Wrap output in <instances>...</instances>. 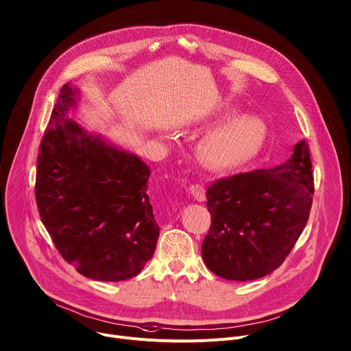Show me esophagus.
Returning <instances> with one entry per match:
<instances>
[{
	"label": "esophagus",
	"mask_w": 351,
	"mask_h": 351,
	"mask_svg": "<svg viewBox=\"0 0 351 351\" xmlns=\"http://www.w3.org/2000/svg\"><path fill=\"white\" fill-rule=\"evenodd\" d=\"M189 192L192 193V196L197 200V202H204L206 200V190L202 184H190Z\"/></svg>",
	"instance_id": "34e87169"
}]
</instances>
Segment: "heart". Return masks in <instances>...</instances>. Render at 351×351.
<instances>
[{"mask_svg":"<svg viewBox=\"0 0 351 351\" xmlns=\"http://www.w3.org/2000/svg\"><path fill=\"white\" fill-rule=\"evenodd\" d=\"M265 137L266 127L259 119L241 116L207 134L199 147L200 156L213 168H235L261 149Z\"/></svg>","mask_w":351,"mask_h":351,"instance_id":"1","label":"heart"}]
</instances>
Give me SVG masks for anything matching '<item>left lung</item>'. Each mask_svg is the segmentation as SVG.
Listing matches in <instances>:
<instances>
[{
    "mask_svg": "<svg viewBox=\"0 0 351 351\" xmlns=\"http://www.w3.org/2000/svg\"><path fill=\"white\" fill-rule=\"evenodd\" d=\"M313 190L304 140L282 165L215 180L206 193L211 214L202 245L206 266L234 281L256 280L278 269L306 226Z\"/></svg>",
    "mask_w": 351,
    "mask_h": 351,
    "instance_id": "1",
    "label": "left lung"
}]
</instances>
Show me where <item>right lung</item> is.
<instances>
[{"mask_svg":"<svg viewBox=\"0 0 351 351\" xmlns=\"http://www.w3.org/2000/svg\"><path fill=\"white\" fill-rule=\"evenodd\" d=\"M75 93L60 89L42 137L35 196L40 219L61 258L92 280L137 276L159 237L141 159L88 134L69 110Z\"/></svg>","mask_w":351,"mask_h":351,"instance_id":"add662e5","label":"right lung"}]
</instances>
